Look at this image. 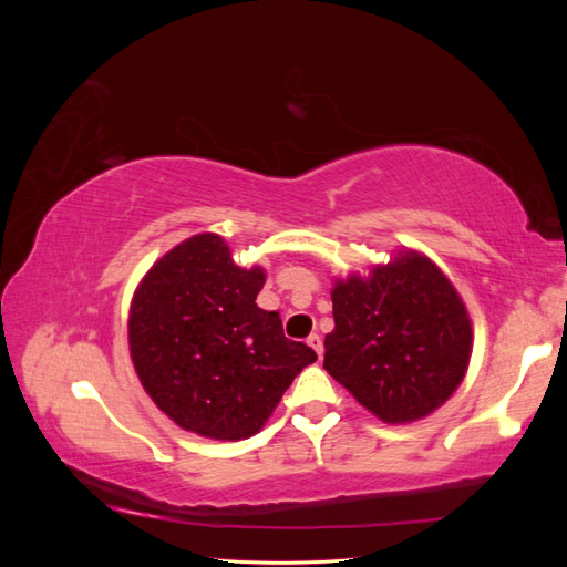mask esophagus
Masks as SVG:
<instances>
[{
  "label": "esophagus",
  "instance_id": "esophagus-1",
  "mask_svg": "<svg viewBox=\"0 0 567 567\" xmlns=\"http://www.w3.org/2000/svg\"><path fill=\"white\" fill-rule=\"evenodd\" d=\"M307 346H310L319 357L323 354V342H321V336H319V333H312L310 338H307Z\"/></svg>",
  "mask_w": 567,
  "mask_h": 567
}]
</instances>
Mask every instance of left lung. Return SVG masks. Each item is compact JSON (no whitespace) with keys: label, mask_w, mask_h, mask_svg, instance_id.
<instances>
[{"label":"left lung","mask_w":567,"mask_h":567,"mask_svg":"<svg viewBox=\"0 0 567 567\" xmlns=\"http://www.w3.org/2000/svg\"><path fill=\"white\" fill-rule=\"evenodd\" d=\"M336 329L323 369L383 423H411L447 402L468 371L473 323L431 257L400 248L390 262L333 279Z\"/></svg>","instance_id":"8db88e82"}]
</instances>
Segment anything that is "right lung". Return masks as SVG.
<instances>
[{
  "instance_id": "add662e5",
  "label": "right lung",
  "mask_w": 567,
  "mask_h": 567,
  "mask_svg": "<svg viewBox=\"0 0 567 567\" xmlns=\"http://www.w3.org/2000/svg\"><path fill=\"white\" fill-rule=\"evenodd\" d=\"M262 267L234 262L213 231L186 238L144 274L130 302L127 340L148 398L182 431L246 440L262 431L317 354L257 307Z\"/></svg>"
}]
</instances>
